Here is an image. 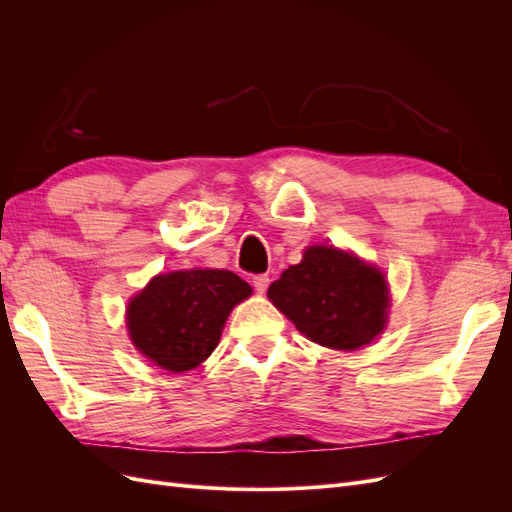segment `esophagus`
Instances as JSON below:
<instances>
[{"mask_svg": "<svg viewBox=\"0 0 512 512\" xmlns=\"http://www.w3.org/2000/svg\"><path fill=\"white\" fill-rule=\"evenodd\" d=\"M269 275H254V288H256V292H267V288H269Z\"/></svg>", "mask_w": 512, "mask_h": 512, "instance_id": "obj_1", "label": "esophagus"}]
</instances>
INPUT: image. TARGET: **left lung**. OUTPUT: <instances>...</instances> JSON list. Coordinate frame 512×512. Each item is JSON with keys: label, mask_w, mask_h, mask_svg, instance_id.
Instances as JSON below:
<instances>
[{"label": "left lung", "mask_w": 512, "mask_h": 512, "mask_svg": "<svg viewBox=\"0 0 512 512\" xmlns=\"http://www.w3.org/2000/svg\"><path fill=\"white\" fill-rule=\"evenodd\" d=\"M267 294L307 339L327 348H361L386 324L384 275L335 247H307L299 265L288 267Z\"/></svg>", "instance_id": "8db88e82"}]
</instances>
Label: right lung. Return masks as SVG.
Here are the masks:
<instances>
[{
    "label": "right lung",
    "instance_id": "right-lung-1",
    "mask_svg": "<svg viewBox=\"0 0 512 512\" xmlns=\"http://www.w3.org/2000/svg\"><path fill=\"white\" fill-rule=\"evenodd\" d=\"M252 294L239 275L192 269L153 277L128 305L134 346L166 371L203 363L220 342L230 309Z\"/></svg>",
    "mask_w": 512,
    "mask_h": 512
}]
</instances>
